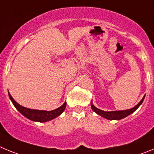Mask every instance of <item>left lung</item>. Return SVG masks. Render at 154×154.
<instances>
[{
	"label": "left lung",
	"instance_id": "1",
	"mask_svg": "<svg viewBox=\"0 0 154 154\" xmlns=\"http://www.w3.org/2000/svg\"><path fill=\"white\" fill-rule=\"evenodd\" d=\"M144 98L145 96H143L141 101L133 107V108L130 109H126V110H121V111H110V112H106V111H103V110L99 109L96 108L92 103H91V108L93 110L94 112H96L98 115L101 116L103 117H104L105 119H109V120H119L121 119H123V118L126 117L127 116L130 115L131 113H133L135 110H137L138 109V107L142 104V103L143 102Z\"/></svg>",
	"mask_w": 154,
	"mask_h": 154
}]
</instances>
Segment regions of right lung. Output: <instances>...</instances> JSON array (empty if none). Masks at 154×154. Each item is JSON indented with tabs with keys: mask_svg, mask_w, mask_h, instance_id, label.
<instances>
[{
	"mask_svg": "<svg viewBox=\"0 0 154 154\" xmlns=\"http://www.w3.org/2000/svg\"><path fill=\"white\" fill-rule=\"evenodd\" d=\"M9 97L11 100L12 103L15 108L21 112L24 116H25L28 119H31L35 122H40V123H45L47 121L55 119L57 116H60L64 112L65 107H66V102L64 103L62 106H61L59 108H57L51 111H45V110H38V109H31L25 108L21 105H19L14 99L12 98L11 94L8 92Z\"/></svg>",
	"mask_w": 154,
	"mask_h": 154,
	"instance_id": "1",
	"label": "right lung"
}]
</instances>
